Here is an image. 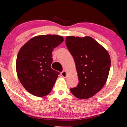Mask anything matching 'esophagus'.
Here are the masks:
<instances>
[{
    "mask_svg": "<svg viewBox=\"0 0 127 127\" xmlns=\"http://www.w3.org/2000/svg\"><path fill=\"white\" fill-rule=\"evenodd\" d=\"M61 76L63 77H66V75H67V74H66V72L65 71H63V72H61Z\"/></svg>",
    "mask_w": 127,
    "mask_h": 127,
    "instance_id": "34e87169",
    "label": "esophagus"
}]
</instances>
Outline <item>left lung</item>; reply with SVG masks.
I'll use <instances>...</instances> for the list:
<instances>
[{"instance_id":"obj_1","label":"left lung","mask_w":127,"mask_h":127,"mask_svg":"<svg viewBox=\"0 0 127 127\" xmlns=\"http://www.w3.org/2000/svg\"><path fill=\"white\" fill-rule=\"evenodd\" d=\"M66 44L74 58L79 82L71 92L79 99L91 98L106 84L111 67L109 55L90 37L68 36Z\"/></svg>"}]
</instances>
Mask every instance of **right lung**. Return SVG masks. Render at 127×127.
Here are the masks:
<instances>
[{
  "mask_svg": "<svg viewBox=\"0 0 127 127\" xmlns=\"http://www.w3.org/2000/svg\"><path fill=\"white\" fill-rule=\"evenodd\" d=\"M62 36L42 35L33 37L18 53L16 72L31 94L39 97L50 93L60 72L52 69V51L63 42Z\"/></svg>",
  "mask_w": 127,
  "mask_h": 127,
  "instance_id": "add662e5",
  "label": "right lung"
}]
</instances>
